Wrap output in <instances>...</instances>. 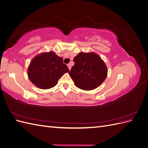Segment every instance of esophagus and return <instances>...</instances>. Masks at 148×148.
Here are the masks:
<instances>
[{
    "label": "esophagus",
    "mask_w": 148,
    "mask_h": 148,
    "mask_svg": "<svg viewBox=\"0 0 148 148\" xmlns=\"http://www.w3.org/2000/svg\"><path fill=\"white\" fill-rule=\"evenodd\" d=\"M67 66H68V67H69V69L70 70L71 69V65L70 64H68V65H67Z\"/></svg>",
    "instance_id": "34e87169"
}]
</instances>
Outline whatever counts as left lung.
<instances>
[{"mask_svg":"<svg viewBox=\"0 0 148 148\" xmlns=\"http://www.w3.org/2000/svg\"><path fill=\"white\" fill-rule=\"evenodd\" d=\"M73 61L75 65L69 75L78 88L92 90L100 86L106 78L107 66L96 53L80 52L74 57Z\"/></svg>","mask_w":148,"mask_h":148,"instance_id":"left-lung-1","label":"left lung"}]
</instances>
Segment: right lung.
Returning <instances> with one entry per match:
<instances>
[{"label":"right lung","instance_id":"add662e5","mask_svg":"<svg viewBox=\"0 0 148 148\" xmlns=\"http://www.w3.org/2000/svg\"><path fill=\"white\" fill-rule=\"evenodd\" d=\"M69 71L63 59L51 51L40 53L31 60L28 76L36 86L47 89L55 86L59 78Z\"/></svg>","mask_w":148,"mask_h":148}]
</instances>
